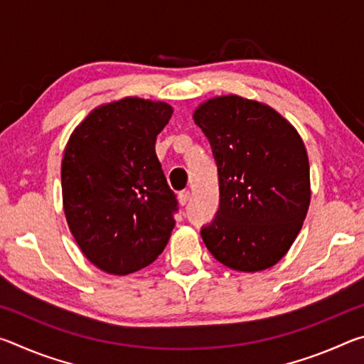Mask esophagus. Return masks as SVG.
Instances as JSON below:
<instances>
[{"mask_svg":"<svg viewBox=\"0 0 364 364\" xmlns=\"http://www.w3.org/2000/svg\"><path fill=\"white\" fill-rule=\"evenodd\" d=\"M189 199H191L189 191H181V193L178 194V202H180V205H186Z\"/></svg>","mask_w":364,"mask_h":364,"instance_id":"esophagus-1","label":"esophagus"}]
</instances>
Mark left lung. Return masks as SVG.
Returning a JSON list of instances; mask_svg holds the SVG:
<instances>
[{
	"instance_id": "left-lung-1",
	"label": "left lung",
	"mask_w": 364,
	"mask_h": 364,
	"mask_svg": "<svg viewBox=\"0 0 364 364\" xmlns=\"http://www.w3.org/2000/svg\"><path fill=\"white\" fill-rule=\"evenodd\" d=\"M218 167L220 208L200 236L225 267L255 273L291 249L310 207V164L299 132L268 104L215 96L193 114Z\"/></svg>"
}]
</instances>
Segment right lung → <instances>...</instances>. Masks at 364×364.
I'll return each mask as SVG.
<instances>
[{"label": "right lung", "mask_w": 364, "mask_h": 364, "mask_svg": "<svg viewBox=\"0 0 364 364\" xmlns=\"http://www.w3.org/2000/svg\"><path fill=\"white\" fill-rule=\"evenodd\" d=\"M173 107L122 97L85 117L67 141L60 180L67 225L82 254L104 273L125 276L162 254L176 199L156 156Z\"/></svg>", "instance_id": "right-lung-1"}]
</instances>
